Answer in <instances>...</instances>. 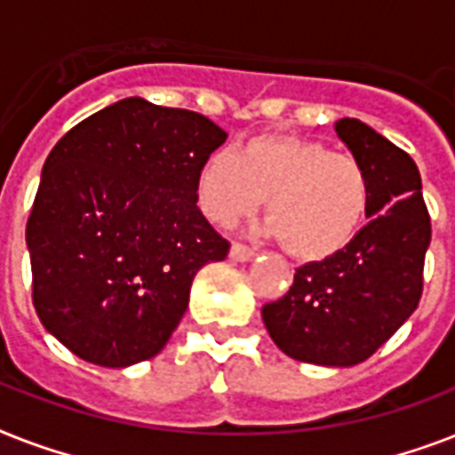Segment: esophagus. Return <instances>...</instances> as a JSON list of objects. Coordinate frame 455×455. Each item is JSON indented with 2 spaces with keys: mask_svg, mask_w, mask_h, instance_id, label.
<instances>
[{
  "mask_svg": "<svg viewBox=\"0 0 455 455\" xmlns=\"http://www.w3.org/2000/svg\"><path fill=\"white\" fill-rule=\"evenodd\" d=\"M228 255H231V259H235V262H250V259L255 257V250L248 248V245H243V243H234Z\"/></svg>",
  "mask_w": 455,
  "mask_h": 455,
  "instance_id": "1",
  "label": "esophagus"
}]
</instances>
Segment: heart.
<instances>
[{
    "instance_id": "1",
    "label": "heart",
    "mask_w": 455,
    "mask_h": 455,
    "mask_svg": "<svg viewBox=\"0 0 455 455\" xmlns=\"http://www.w3.org/2000/svg\"><path fill=\"white\" fill-rule=\"evenodd\" d=\"M198 205L207 220L234 227L267 198V231L304 262L345 250L366 220L371 181L349 153L314 139L255 137L238 153L217 151L200 164Z\"/></svg>"
}]
</instances>
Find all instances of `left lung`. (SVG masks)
<instances>
[{"instance_id": "8db88e82", "label": "left lung", "mask_w": 455, "mask_h": 455, "mask_svg": "<svg viewBox=\"0 0 455 455\" xmlns=\"http://www.w3.org/2000/svg\"><path fill=\"white\" fill-rule=\"evenodd\" d=\"M335 132L371 181L368 224L338 255L299 267L262 321L291 359L342 368L366 361L416 311L432 227L409 153L354 117Z\"/></svg>"}]
</instances>
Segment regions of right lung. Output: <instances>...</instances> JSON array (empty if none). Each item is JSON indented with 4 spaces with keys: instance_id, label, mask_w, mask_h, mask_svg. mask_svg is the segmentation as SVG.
<instances>
[{
    "instance_id": "add662e5",
    "label": "right lung",
    "mask_w": 455,
    "mask_h": 455,
    "mask_svg": "<svg viewBox=\"0 0 455 455\" xmlns=\"http://www.w3.org/2000/svg\"><path fill=\"white\" fill-rule=\"evenodd\" d=\"M224 141L200 113L132 96L53 146L25 243L39 321L75 356L127 368L167 345L196 274L228 252L196 205Z\"/></svg>"
}]
</instances>
